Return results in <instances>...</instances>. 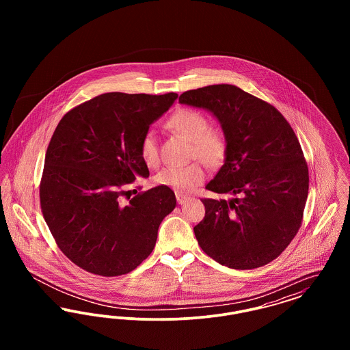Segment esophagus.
<instances>
[{
  "label": "esophagus",
  "instance_id": "1",
  "mask_svg": "<svg viewBox=\"0 0 350 350\" xmlns=\"http://www.w3.org/2000/svg\"><path fill=\"white\" fill-rule=\"evenodd\" d=\"M176 197H177V202H178V204H185L186 202H189V200H190V197H189V196H183L181 193H177V194H176Z\"/></svg>",
  "mask_w": 350,
  "mask_h": 350
}]
</instances>
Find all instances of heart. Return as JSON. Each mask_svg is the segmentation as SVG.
Instances as JSON below:
<instances>
[{"instance_id": "obj_1", "label": "heart", "mask_w": 350, "mask_h": 350, "mask_svg": "<svg viewBox=\"0 0 350 350\" xmlns=\"http://www.w3.org/2000/svg\"><path fill=\"white\" fill-rule=\"evenodd\" d=\"M167 129L178 133L191 143V157H197L208 167H220L227 154V139L217 129H208V119L193 109H180L165 123ZM140 156L148 167L159 163V147L156 135L148 131L140 142ZM204 169L198 163L187 167H167L160 170L154 183L167 186L177 193H191L204 181Z\"/></svg>"}]
</instances>
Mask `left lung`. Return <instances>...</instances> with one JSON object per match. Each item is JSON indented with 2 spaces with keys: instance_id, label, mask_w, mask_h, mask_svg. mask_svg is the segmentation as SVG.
I'll use <instances>...</instances> for the list:
<instances>
[{
  "instance_id": "obj_1",
  "label": "left lung",
  "mask_w": 350,
  "mask_h": 350,
  "mask_svg": "<svg viewBox=\"0 0 350 350\" xmlns=\"http://www.w3.org/2000/svg\"><path fill=\"white\" fill-rule=\"evenodd\" d=\"M178 100L211 113L227 139L224 164L206 189L230 200H202L200 248L231 269L267 265L301 224L308 167L297 135L274 106L234 85L189 90Z\"/></svg>"
}]
</instances>
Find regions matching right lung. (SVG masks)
Listing matches in <instances>:
<instances>
[{
  "mask_svg": "<svg viewBox=\"0 0 350 350\" xmlns=\"http://www.w3.org/2000/svg\"><path fill=\"white\" fill-rule=\"evenodd\" d=\"M177 93H105L68 111L44 159L40 206L57 247L83 270L103 277L133 271L154 248L163 219L176 207L167 186L120 203L123 187L150 170L140 142Z\"/></svg>",
  "mask_w": 350,
  "mask_h": 350,
  "instance_id": "obj_1",
  "label": "right lung"
}]
</instances>
